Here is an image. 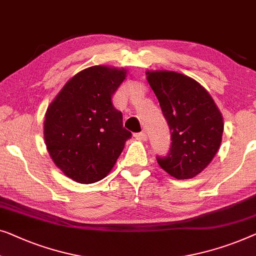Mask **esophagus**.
Wrapping results in <instances>:
<instances>
[{
  "instance_id": "1",
  "label": "esophagus",
  "mask_w": 256,
  "mask_h": 256,
  "mask_svg": "<svg viewBox=\"0 0 256 256\" xmlns=\"http://www.w3.org/2000/svg\"><path fill=\"white\" fill-rule=\"evenodd\" d=\"M137 140H148V135L146 134V132H136V134L134 135Z\"/></svg>"
}]
</instances>
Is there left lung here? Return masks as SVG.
Listing matches in <instances>:
<instances>
[{
    "mask_svg": "<svg viewBox=\"0 0 256 256\" xmlns=\"http://www.w3.org/2000/svg\"><path fill=\"white\" fill-rule=\"evenodd\" d=\"M171 132L168 156L157 157L176 179L201 173L217 154L224 130L223 116L209 92L190 77L168 70L146 72Z\"/></svg>",
    "mask_w": 256,
    "mask_h": 256,
    "instance_id": "obj_1",
    "label": "left lung"
}]
</instances>
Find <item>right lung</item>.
Returning a JSON list of instances; mask_svg holds the SVG:
<instances>
[{"label":"right lung","mask_w":256,"mask_h":256,"mask_svg":"<svg viewBox=\"0 0 256 256\" xmlns=\"http://www.w3.org/2000/svg\"><path fill=\"white\" fill-rule=\"evenodd\" d=\"M126 70L94 66L70 78L48 106L44 137L48 154L66 176L80 184L102 180L113 168L132 132L112 97Z\"/></svg>","instance_id":"obj_1"}]
</instances>
